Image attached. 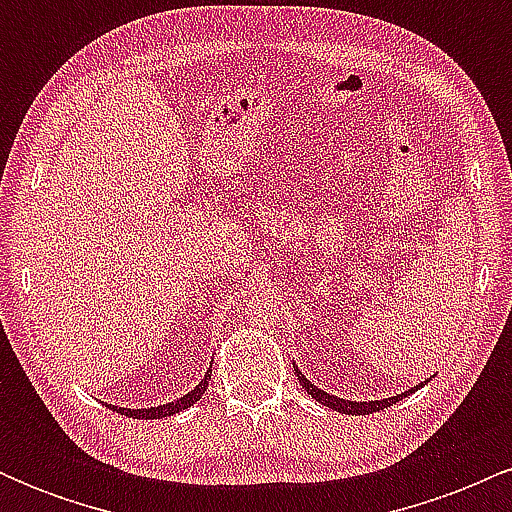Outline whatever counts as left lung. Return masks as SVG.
Segmentation results:
<instances>
[{
  "label": "left lung",
  "mask_w": 512,
  "mask_h": 512,
  "mask_svg": "<svg viewBox=\"0 0 512 512\" xmlns=\"http://www.w3.org/2000/svg\"><path fill=\"white\" fill-rule=\"evenodd\" d=\"M296 373H298V383L303 385V390L308 392L310 397L317 399V402H322V404H325V407H330V409H334V411H342V414H356V416L373 414V411L387 409V407H390V404H395V402H399V399H402V397H407V392H404V395L378 399V402H349V399H339V397H334V395H327V392L317 390V387H315L313 383H310V380H305V375H303L298 368H296ZM419 387H421V385H416L414 390H419ZM414 390H411V392H414Z\"/></svg>",
  "instance_id": "8db88e82"
}]
</instances>
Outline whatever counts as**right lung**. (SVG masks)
Instances as JSON below:
<instances>
[{
	"instance_id": "add662e5",
	"label": "right lung",
	"mask_w": 512,
	"mask_h": 512,
	"mask_svg": "<svg viewBox=\"0 0 512 512\" xmlns=\"http://www.w3.org/2000/svg\"><path fill=\"white\" fill-rule=\"evenodd\" d=\"M209 378H211V368L207 370V375H204V380L199 383L195 390L187 392V395H182L178 402H170V404H161V407H151V409H122V407H113L117 414H125V416H132V419H166L170 414H178V411L192 407V404L197 402V399H202L204 390H207L209 385Z\"/></svg>"
}]
</instances>
